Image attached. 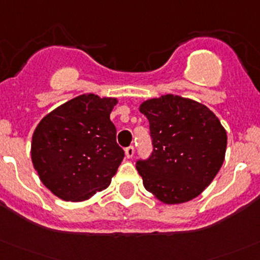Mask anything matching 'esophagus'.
<instances>
[{"label": "esophagus", "mask_w": 260, "mask_h": 260, "mask_svg": "<svg viewBox=\"0 0 260 260\" xmlns=\"http://www.w3.org/2000/svg\"><path fill=\"white\" fill-rule=\"evenodd\" d=\"M134 152H135V149H134V147H133V145L125 148V154H126V157H127V158H132L133 155H134Z\"/></svg>", "instance_id": "obj_1"}]
</instances>
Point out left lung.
<instances>
[{
    "mask_svg": "<svg viewBox=\"0 0 260 260\" xmlns=\"http://www.w3.org/2000/svg\"><path fill=\"white\" fill-rule=\"evenodd\" d=\"M153 150L137 160L144 187L166 204L197 198L216 177L224 159L226 130L213 112L192 100L166 94L145 101Z\"/></svg>",
    "mask_w": 260,
    "mask_h": 260,
    "instance_id": "left-lung-1",
    "label": "left lung"
}]
</instances>
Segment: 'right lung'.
Returning a JSON list of instances; mask_svg holds the SVG:
<instances>
[{"label":"right lung","instance_id":"right-lung-1","mask_svg":"<svg viewBox=\"0 0 260 260\" xmlns=\"http://www.w3.org/2000/svg\"><path fill=\"white\" fill-rule=\"evenodd\" d=\"M117 100L83 94L42 118L31 140V160L44 186L68 202L102 191L125 153L110 113Z\"/></svg>","mask_w":260,"mask_h":260}]
</instances>
